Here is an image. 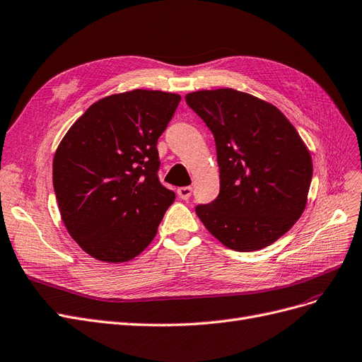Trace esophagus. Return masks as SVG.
Returning <instances> with one entry per match:
<instances>
[{"label": "esophagus", "instance_id": "obj_1", "mask_svg": "<svg viewBox=\"0 0 362 362\" xmlns=\"http://www.w3.org/2000/svg\"><path fill=\"white\" fill-rule=\"evenodd\" d=\"M191 194H192L191 186H182V188L177 189V195L182 198V200H188Z\"/></svg>", "mask_w": 362, "mask_h": 362}]
</instances>
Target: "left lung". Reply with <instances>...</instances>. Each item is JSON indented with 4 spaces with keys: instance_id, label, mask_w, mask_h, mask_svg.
Listing matches in <instances>:
<instances>
[{
    "instance_id": "obj_1",
    "label": "left lung",
    "mask_w": 362,
    "mask_h": 362,
    "mask_svg": "<svg viewBox=\"0 0 362 362\" xmlns=\"http://www.w3.org/2000/svg\"><path fill=\"white\" fill-rule=\"evenodd\" d=\"M185 99L212 131L219 167V195L197 206V216L230 250L269 247L305 211L308 147L275 105L250 93L200 90Z\"/></svg>"
}]
</instances>
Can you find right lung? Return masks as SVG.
I'll list each match as a JSON object with an SVG mask.
<instances>
[{
  "label": "right lung",
  "mask_w": 362,
  "mask_h": 362,
  "mask_svg": "<svg viewBox=\"0 0 362 362\" xmlns=\"http://www.w3.org/2000/svg\"><path fill=\"white\" fill-rule=\"evenodd\" d=\"M180 99L141 88L99 99L58 144V209L69 235L93 259L129 262L156 236L176 198L158 179L156 144Z\"/></svg>",
  "instance_id": "right-lung-1"
}]
</instances>
